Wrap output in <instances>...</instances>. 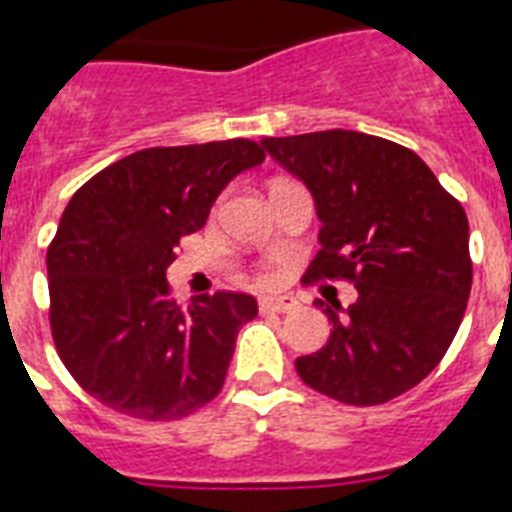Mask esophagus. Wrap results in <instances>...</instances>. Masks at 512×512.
<instances>
[{
    "label": "esophagus",
    "instance_id": "1",
    "mask_svg": "<svg viewBox=\"0 0 512 512\" xmlns=\"http://www.w3.org/2000/svg\"><path fill=\"white\" fill-rule=\"evenodd\" d=\"M297 308V300L289 295H271L260 300L263 313H292Z\"/></svg>",
    "mask_w": 512,
    "mask_h": 512
}]
</instances>
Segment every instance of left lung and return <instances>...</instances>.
Listing matches in <instances>:
<instances>
[{"mask_svg": "<svg viewBox=\"0 0 512 512\" xmlns=\"http://www.w3.org/2000/svg\"><path fill=\"white\" fill-rule=\"evenodd\" d=\"M260 143L316 201L321 249L305 281L358 289L345 311L327 305L332 332L297 358L300 380L353 406L401 396L436 369L468 308L465 209L420 156L385 138L327 130Z\"/></svg>", "mask_w": 512, "mask_h": 512, "instance_id": "8db88e82", "label": "left lung"}]
</instances>
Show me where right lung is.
Segmentation results:
<instances>
[{"instance_id":"1","label":"right lung","mask_w":512,"mask_h":512,"mask_svg":"<svg viewBox=\"0 0 512 512\" xmlns=\"http://www.w3.org/2000/svg\"><path fill=\"white\" fill-rule=\"evenodd\" d=\"M263 159L244 138L146 148L71 196L47 249L52 340L100 404L138 420H177L220 393L257 300L215 292L180 308L167 268L180 236L199 231L225 185Z\"/></svg>"}]
</instances>
